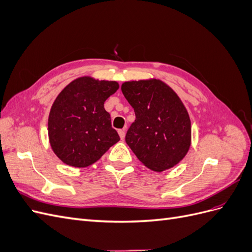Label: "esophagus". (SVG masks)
Segmentation results:
<instances>
[{"instance_id": "34e87169", "label": "esophagus", "mask_w": 252, "mask_h": 252, "mask_svg": "<svg viewBox=\"0 0 252 252\" xmlns=\"http://www.w3.org/2000/svg\"><path fill=\"white\" fill-rule=\"evenodd\" d=\"M125 131H126V129H125V128H123V129H120V130H119V135H120L121 140H123V139L125 138Z\"/></svg>"}]
</instances>
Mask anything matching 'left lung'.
<instances>
[{
  "instance_id": "8db88e82",
  "label": "left lung",
  "mask_w": 252,
  "mask_h": 252,
  "mask_svg": "<svg viewBox=\"0 0 252 252\" xmlns=\"http://www.w3.org/2000/svg\"><path fill=\"white\" fill-rule=\"evenodd\" d=\"M121 89L135 113L125 138L133 154L154 171L177 165L191 143V124L181 98L157 79L125 82Z\"/></svg>"
}]
</instances>
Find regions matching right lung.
<instances>
[{"label":"right lung","instance_id":"obj_1","mask_svg":"<svg viewBox=\"0 0 252 252\" xmlns=\"http://www.w3.org/2000/svg\"><path fill=\"white\" fill-rule=\"evenodd\" d=\"M119 89L114 81L82 77L61 91L48 118L53 152L65 164L83 168L120 141L104 103Z\"/></svg>","mask_w":252,"mask_h":252}]
</instances>
